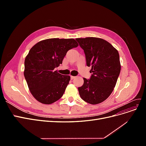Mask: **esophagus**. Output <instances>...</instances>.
<instances>
[{
  "instance_id": "obj_1",
  "label": "esophagus",
  "mask_w": 146,
  "mask_h": 146,
  "mask_svg": "<svg viewBox=\"0 0 146 146\" xmlns=\"http://www.w3.org/2000/svg\"><path fill=\"white\" fill-rule=\"evenodd\" d=\"M76 78V77H75V76H70V79H71V80H73V79L74 78Z\"/></svg>"
}]
</instances>
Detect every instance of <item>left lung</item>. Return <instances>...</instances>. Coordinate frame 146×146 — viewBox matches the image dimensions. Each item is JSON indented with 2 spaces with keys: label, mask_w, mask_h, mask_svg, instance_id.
I'll use <instances>...</instances> for the list:
<instances>
[{
  "label": "left lung",
  "mask_w": 146,
  "mask_h": 146,
  "mask_svg": "<svg viewBox=\"0 0 146 146\" xmlns=\"http://www.w3.org/2000/svg\"><path fill=\"white\" fill-rule=\"evenodd\" d=\"M86 56V65L91 68L90 80L83 78L78 90L81 98L90 104L102 102L111 94L121 71L118 51L104 39L87 37L76 38Z\"/></svg>",
  "instance_id": "left-lung-1"
}]
</instances>
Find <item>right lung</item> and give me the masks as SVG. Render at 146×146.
Masks as SVG:
<instances>
[{"instance_id": "obj_1", "label": "right lung", "mask_w": 146, "mask_h": 146, "mask_svg": "<svg viewBox=\"0 0 146 146\" xmlns=\"http://www.w3.org/2000/svg\"><path fill=\"white\" fill-rule=\"evenodd\" d=\"M78 46L73 38H50L30 48L25 59L24 74L31 94L39 102L51 104L62 97L70 77L54 69L62 64L67 52Z\"/></svg>"}]
</instances>
